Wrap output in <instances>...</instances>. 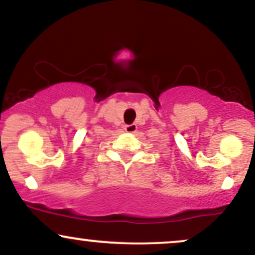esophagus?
<instances>
[{"label": "esophagus", "mask_w": 255, "mask_h": 255, "mask_svg": "<svg viewBox=\"0 0 255 255\" xmlns=\"http://www.w3.org/2000/svg\"><path fill=\"white\" fill-rule=\"evenodd\" d=\"M137 129V126L135 124H130V125H126L125 126V130L127 133H134Z\"/></svg>", "instance_id": "obj_1"}]
</instances>
